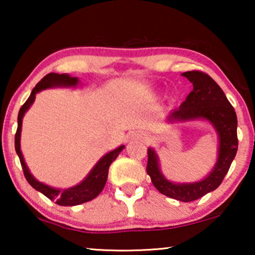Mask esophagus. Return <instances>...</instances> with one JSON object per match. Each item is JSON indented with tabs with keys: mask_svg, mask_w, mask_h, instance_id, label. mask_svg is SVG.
Returning a JSON list of instances; mask_svg holds the SVG:
<instances>
[{
	"mask_svg": "<svg viewBox=\"0 0 255 255\" xmlns=\"http://www.w3.org/2000/svg\"><path fill=\"white\" fill-rule=\"evenodd\" d=\"M131 137L132 138H145V134L141 133V132H134V133H132Z\"/></svg>",
	"mask_w": 255,
	"mask_h": 255,
	"instance_id": "1",
	"label": "esophagus"
}]
</instances>
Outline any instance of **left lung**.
I'll return each mask as SVG.
<instances>
[{"mask_svg": "<svg viewBox=\"0 0 255 255\" xmlns=\"http://www.w3.org/2000/svg\"><path fill=\"white\" fill-rule=\"evenodd\" d=\"M193 83V90L180 108L174 109L166 117L167 123H186L207 121L218 135V155L214 168L207 176L196 182L176 183L166 179L160 168L159 156L153 147H148L147 174L160 193L181 202L198 200L219 187L229 172L238 149L237 115L226 99L224 92L208 74L198 71L182 73Z\"/></svg>", "mask_w": 255, "mask_h": 255, "instance_id": "left-lung-1", "label": "left lung"}]
</instances>
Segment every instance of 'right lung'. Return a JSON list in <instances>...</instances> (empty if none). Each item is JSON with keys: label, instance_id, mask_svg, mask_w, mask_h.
I'll return each mask as SVG.
<instances>
[{"label": "right lung", "instance_id": "right-lung-1", "mask_svg": "<svg viewBox=\"0 0 255 255\" xmlns=\"http://www.w3.org/2000/svg\"><path fill=\"white\" fill-rule=\"evenodd\" d=\"M79 78H74V76H71L69 74L50 73V74L44 76L32 89L29 99L26 100V102L19 109L18 118H17L18 127H17V131L15 134V149L19 156V161L23 167L25 179L31 184V187H33L34 189L40 191L41 194L50 198L51 201H54L58 205H62V207H73V205L86 203V202L92 201L99 196L101 191L103 190L104 186H106L110 165L115 161V159L117 158L118 154L125 148L124 145H121L117 148L113 149V151L108 152L106 155H103L96 162V165L93 167L92 170L88 173V175L81 182L74 187L66 188V189H59V188H53L43 182H39L30 173V170L25 163V160H24L22 151H20V133H22V123L24 115L30 109V107L32 106L34 100H36V95L39 92H41V90L57 88V87H59V88L60 87H62V88H69V87H76L79 85Z\"/></svg>", "mask_w": 255, "mask_h": 255}]
</instances>
